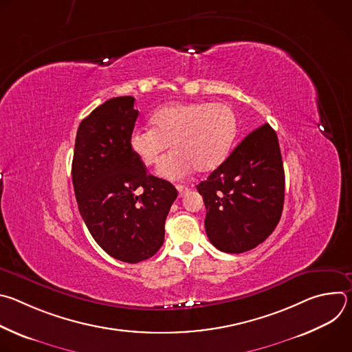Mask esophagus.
I'll use <instances>...</instances> for the list:
<instances>
[{
    "instance_id": "obj_1",
    "label": "esophagus",
    "mask_w": 352,
    "mask_h": 352,
    "mask_svg": "<svg viewBox=\"0 0 352 352\" xmlns=\"http://www.w3.org/2000/svg\"><path fill=\"white\" fill-rule=\"evenodd\" d=\"M177 190H178L179 197H182V196L189 190V188H188V186H185V185H177Z\"/></svg>"
}]
</instances>
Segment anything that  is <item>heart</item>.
Here are the masks:
<instances>
[{
	"label": "heart",
	"mask_w": 352,
	"mask_h": 352,
	"mask_svg": "<svg viewBox=\"0 0 352 352\" xmlns=\"http://www.w3.org/2000/svg\"><path fill=\"white\" fill-rule=\"evenodd\" d=\"M152 128L133 129L129 136L132 153L144 164H159L168 148L174 150L159 168L168 179L182 178L195 168L216 170L228 156L236 136V117L224 103H171L150 117Z\"/></svg>",
	"instance_id": "obj_1"
}]
</instances>
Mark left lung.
Returning <instances> with one entry per match:
<instances>
[{
    "mask_svg": "<svg viewBox=\"0 0 352 352\" xmlns=\"http://www.w3.org/2000/svg\"><path fill=\"white\" fill-rule=\"evenodd\" d=\"M284 167L276 131L265 124L196 185L206 206L205 227L223 252L242 254L262 243L280 221Z\"/></svg>",
    "mask_w": 352,
    "mask_h": 352,
    "instance_id": "obj_1",
    "label": "left lung"
}]
</instances>
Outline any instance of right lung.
<instances>
[{
	"label": "right lung",
	"mask_w": 352,
	"mask_h": 352,
	"mask_svg": "<svg viewBox=\"0 0 352 352\" xmlns=\"http://www.w3.org/2000/svg\"><path fill=\"white\" fill-rule=\"evenodd\" d=\"M135 98L107 100L82 120L75 140L72 182L79 213L103 250L126 263L152 258L178 196L166 179L148 175L129 136L139 111Z\"/></svg>",
	"instance_id": "1"
}]
</instances>
